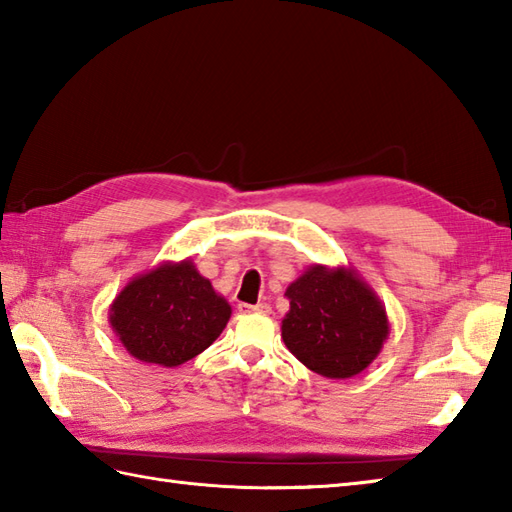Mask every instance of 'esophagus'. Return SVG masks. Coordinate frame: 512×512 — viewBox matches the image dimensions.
Segmentation results:
<instances>
[{"instance_id":"esophagus-1","label":"esophagus","mask_w":512,"mask_h":512,"mask_svg":"<svg viewBox=\"0 0 512 512\" xmlns=\"http://www.w3.org/2000/svg\"><path fill=\"white\" fill-rule=\"evenodd\" d=\"M246 312H259V314H270L273 308L268 306V303H257V306H242Z\"/></svg>"}]
</instances>
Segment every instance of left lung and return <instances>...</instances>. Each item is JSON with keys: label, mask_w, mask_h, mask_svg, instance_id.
<instances>
[{"label": "left lung", "mask_w": 512, "mask_h": 512, "mask_svg": "<svg viewBox=\"0 0 512 512\" xmlns=\"http://www.w3.org/2000/svg\"><path fill=\"white\" fill-rule=\"evenodd\" d=\"M281 323L288 350L325 378H352L378 356L389 323L376 295L352 270L310 268L286 290Z\"/></svg>", "instance_id": "1"}]
</instances>
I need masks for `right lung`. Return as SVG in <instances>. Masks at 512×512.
Instances as JSON below:
<instances>
[{
  "instance_id": "add662e5",
  "label": "right lung",
  "mask_w": 512,
  "mask_h": 512,
  "mask_svg": "<svg viewBox=\"0 0 512 512\" xmlns=\"http://www.w3.org/2000/svg\"><path fill=\"white\" fill-rule=\"evenodd\" d=\"M231 306L191 262L162 264L136 277L112 303V328L138 361L178 367L226 328Z\"/></svg>"
}]
</instances>
